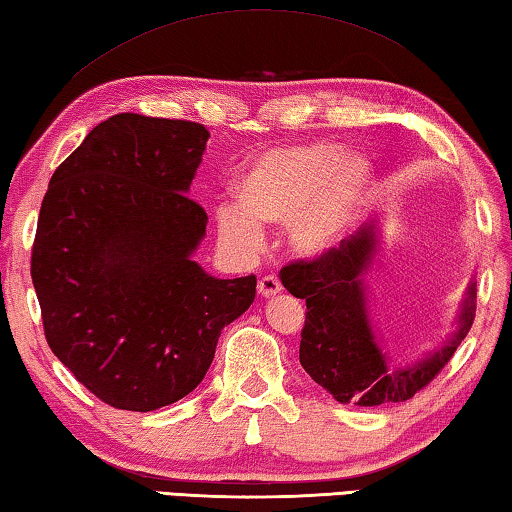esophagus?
Segmentation results:
<instances>
[{"label": "esophagus", "mask_w": 512, "mask_h": 512, "mask_svg": "<svg viewBox=\"0 0 512 512\" xmlns=\"http://www.w3.org/2000/svg\"><path fill=\"white\" fill-rule=\"evenodd\" d=\"M257 291L262 297H273V295L282 291V284H280V280H277V277L266 275V277H262V280H259Z\"/></svg>", "instance_id": "1"}]
</instances>
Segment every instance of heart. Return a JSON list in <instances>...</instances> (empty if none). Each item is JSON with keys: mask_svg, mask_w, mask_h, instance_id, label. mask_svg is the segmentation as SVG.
Here are the masks:
<instances>
[{"mask_svg": "<svg viewBox=\"0 0 512 512\" xmlns=\"http://www.w3.org/2000/svg\"><path fill=\"white\" fill-rule=\"evenodd\" d=\"M376 165L345 145L315 141L275 147L250 163L235 183L237 208L217 212L226 246L253 253L262 226H286L295 255L318 259L336 250L376 188Z\"/></svg>", "mask_w": 512, "mask_h": 512, "instance_id": "obj_1", "label": "heart"}]
</instances>
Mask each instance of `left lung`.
I'll list each match as a JSON object with an SVG mask.
<instances>
[{"label":"left lung","mask_w":512,"mask_h":512,"mask_svg":"<svg viewBox=\"0 0 512 512\" xmlns=\"http://www.w3.org/2000/svg\"><path fill=\"white\" fill-rule=\"evenodd\" d=\"M378 250L380 228L374 219L342 239L329 255L288 264L280 273L286 291L306 302L300 365L342 405L410 401L448 365L475 320L477 288L472 280L448 340L412 365L389 367L371 324L365 284Z\"/></svg>","instance_id":"8db88e82"}]
</instances>
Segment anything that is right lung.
<instances>
[{
	"label": "right lung",
	"instance_id": "1",
	"mask_svg": "<svg viewBox=\"0 0 512 512\" xmlns=\"http://www.w3.org/2000/svg\"><path fill=\"white\" fill-rule=\"evenodd\" d=\"M210 132L190 120L116 114L53 172L31 277L44 336L100 401L129 412L197 387L221 329L255 300L257 277H219L192 255L208 215L188 192Z\"/></svg>",
	"mask_w": 512,
	"mask_h": 512
}]
</instances>
